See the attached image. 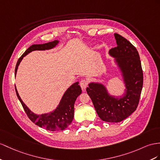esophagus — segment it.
<instances>
[{
  "label": "esophagus",
  "mask_w": 160,
  "mask_h": 160,
  "mask_svg": "<svg viewBox=\"0 0 160 160\" xmlns=\"http://www.w3.org/2000/svg\"><path fill=\"white\" fill-rule=\"evenodd\" d=\"M80 85L82 89L84 90L87 88V87L88 86V81L86 80H82L80 82Z\"/></svg>",
  "instance_id": "obj_1"
}]
</instances>
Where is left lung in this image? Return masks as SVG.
<instances>
[{
	"label": "left lung",
	"instance_id": "obj_1",
	"mask_svg": "<svg viewBox=\"0 0 160 160\" xmlns=\"http://www.w3.org/2000/svg\"><path fill=\"white\" fill-rule=\"evenodd\" d=\"M117 47L110 49L109 54L115 58L125 84L122 97L110 95L103 84L91 82L87 92L92 101L98 116L108 122H120L130 116L140 99L143 84V73L138 52L128 40L114 34Z\"/></svg>",
	"mask_w": 160,
	"mask_h": 160
}]
</instances>
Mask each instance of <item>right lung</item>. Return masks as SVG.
I'll list each match as a JSON object with an SVG mask.
<instances>
[{
	"mask_svg": "<svg viewBox=\"0 0 160 160\" xmlns=\"http://www.w3.org/2000/svg\"><path fill=\"white\" fill-rule=\"evenodd\" d=\"M58 43V40H54L52 42L45 44L32 45L18 59L15 66V75L17 73L19 65L23 59V57L34 51L49 50V49L55 47ZM78 84V82H77L67 89V91L65 92L61 98L59 104L54 111L50 113L41 114V115H37V114L33 113L27 107L20 98L16 87L15 91L16 95L23 106L24 111L26 112L27 116L32 122L34 123L36 125L41 127V128H44L47 130L59 131L67 128L73 120V114H74L75 101L77 97L82 93V89Z\"/></svg>",
	"mask_w": 160,
	"mask_h": 160,
	"instance_id": "add662e5",
	"label": "right lung"
}]
</instances>
